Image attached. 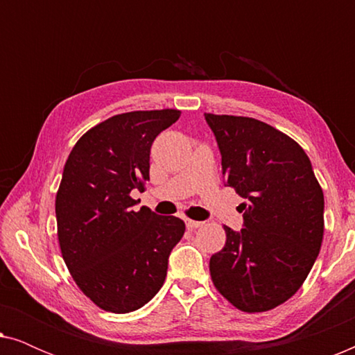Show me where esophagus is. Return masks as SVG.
<instances>
[{
    "label": "esophagus",
    "instance_id": "esophagus-1",
    "mask_svg": "<svg viewBox=\"0 0 355 355\" xmlns=\"http://www.w3.org/2000/svg\"><path fill=\"white\" fill-rule=\"evenodd\" d=\"M203 225L202 221H196V220H186V226H187V230H197V227H200Z\"/></svg>",
    "mask_w": 355,
    "mask_h": 355
}]
</instances>
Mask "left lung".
<instances>
[{"mask_svg":"<svg viewBox=\"0 0 355 355\" xmlns=\"http://www.w3.org/2000/svg\"><path fill=\"white\" fill-rule=\"evenodd\" d=\"M221 153L223 178L244 203V227L225 226L211 255L215 288L236 309L266 312L297 293L323 241V191L304 148L254 118L205 113Z\"/></svg>","mask_w":355,"mask_h":355,"instance_id":"obj_1","label":"left lung"}]
</instances>
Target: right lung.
Wrapping results in <instances>:
<instances>
[{
    "instance_id": "1",
    "label": "right lung",
    "mask_w": 355,
    "mask_h": 355,
    "mask_svg": "<svg viewBox=\"0 0 355 355\" xmlns=\"http://www.w3.org/2000/svg\"><path fill=\"white\" fill-rule=\"evenodd\" d=\"M179 116L116 114L87 130L64 164L55 203L61 254L82 293L106 312L129 313L153 299L186 231L176 216L134 211L130 197L150 179L153 140Z\"/></svg>"
}]
</instances>
